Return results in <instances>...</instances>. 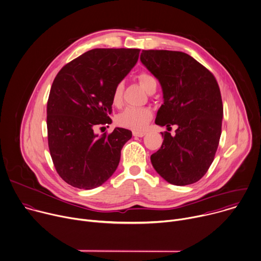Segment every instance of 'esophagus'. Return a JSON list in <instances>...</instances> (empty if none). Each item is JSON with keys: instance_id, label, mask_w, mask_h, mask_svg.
<instances>
[{"instance_id": "34e87169", "label": "esophagus", "mask_w": 261, "mask_h": 261, "mask_svg": "<svg viewBox=\"0 0 261 261\" xmlns=\"http://www.w3.org/2000/svg\"><path fill=\"white\" fill-rule=\"evenodd\" d=\"M145 135H146L145 132H140V130H134V132H133V136H134V137L142 138V137H144Z\"/></svg>"}]
</instances>
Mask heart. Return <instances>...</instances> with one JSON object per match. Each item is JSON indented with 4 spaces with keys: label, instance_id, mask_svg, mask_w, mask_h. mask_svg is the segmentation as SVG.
<instances>
[{
    "label": "heart",
    "instance_id": "1",
    "mask_svg": "<svg viewBox=\"0 0 261 261\" xmlns=\"http://www.w3.org/2000/svg\"><path fill=\"white\" fill-rule=\"evenodd\" d=\"M138 80L143 89L149 93L151 90L157 88L156 80L147 72H142L138 75ZM123 84L118 83L112 92V104L119 105L122 98ZM152 117V110L148 107H127L120 112L116 117V122L120 126L132 129H142Z\"/></svg>",
    "mask_w": 261,
    "mask_h": 261
}]
</instances>
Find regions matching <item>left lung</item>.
Wrapping results in <instances>:
<instances>
[{"label": "left lung", "instance_id": "1", "mask_svg": "<svg viewBox=\"0 0 261 261\" xmlns=\"http://www.w3.org/2000/svg\"><path fill=\"white\" fill-rule=\"evenodd\" d=\"M140 59L162 89L163 104L155 123L177 125L174 137L161 133L163 143L151 155L152 165L169 184H194L211 165L221 135L223 107L217 82L182 52L143 50Z\"/></svg>", "mask_w": 261, "mask_h": 261}]
</instances>
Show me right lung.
<instances>
[{"instance_id": "1", "label": "right lung", "mask_w": 261, "mask_h": 261, "mask_svg": "<svg viewBox=\"0 0 261 261\" xmlns=\"http://www.w3.org/2000/svg\"><path fill=\"white\" fill-rule=\"evenodd\" d=\"M139 54V49H94L56 75L47 104L48 143L57 172L70 186L92 190L116 170L132 132L116 127L99 136L95 127L112 122L113 89Z\"/></svg>"}]
</instances>
